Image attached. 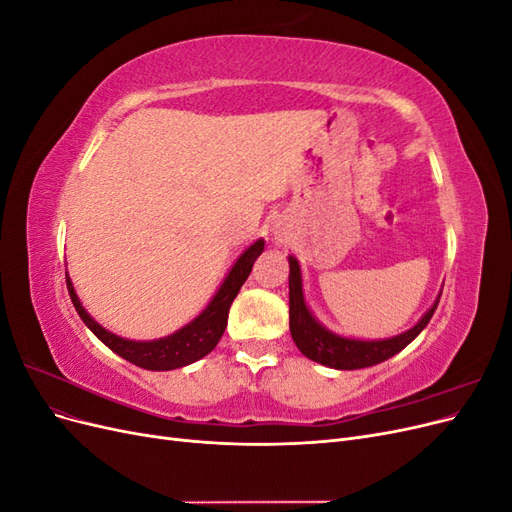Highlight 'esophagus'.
<instances>
[{
    "mask_svg": "<svg viewBox=\"0 0 512 512\" xmlns=\"http://www.w3.org/2000/svg\"><path fill=\"white\" fill-rule=\"evenodd\" d=\"M273 235H275V241H277V243H286V241H288V237H286V232H284L282 228H275V232H273Z\"/></svg>",
    "mask_w": 512,
    "mask_h": 512,
    "instance_id": "esophagus-1",
    "label": "esophagus"
}]
</instances>
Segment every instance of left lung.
<instances>
[{
    "instance_id": "left-lung-1",
    "label": "left lung",
    "mask_w": 512,
    "mask_h": 512,
    "mask_svg": "<svg viewBox=\"0 0 512 512\" xmlns=\"http://www.w3.org/2000/svg\"><path fill=\"white\" fill-rule=\"evenodd\" d=\"M290 275H288V288H290V335L294 339L297 348L320 365H327L333 369H363L378 365L386 359H391L397 352L404 350L412 339L421 333L427 322L431 320L433 312H436L438 301L429 307V312L418 320L412 329L404 331L401 335L389 337V339H352L342 337L314 318L309 312V307L303 297V280H301V267L299 260L294 256H288ZM442 294V292H440Z\"/></svg>"
}]
</instances>
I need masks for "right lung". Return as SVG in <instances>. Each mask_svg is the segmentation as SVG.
<instances>
[{"mask_svg":"<svg viewBox=\"0 0 512 512\" xmlns=\"http://www.w3.org/2000/svg\"><path fill=\"white\" fill-rule=\"evenodd\" d=\"M265 250V241L258 239L252 243L247 250L239 256V260L232 265L230 273L226 275V280L218 288V292L213 294V299L209 305L200 312L192 322L185 324L179 331L173 335H166L160 339H151V342H132V339H123L111 331H106L104 327L87 314V309L81 305L79 297H76V290L72 286V280L66 273V284L70 299L79 312L81 320L87 324L89 331L94 333L102 344H106L113 352H117L121 359H126L143 369L151 371H168V369H179L190 365L198 359L207 356L224 335L226 322H228V309L239 294L241 286L245 284L247 275H250L254 260Z\"/></svg>","mask_w":512,"mask_h":512,"instance_id":"obj_1","label":"right lung"}]
</instances>
